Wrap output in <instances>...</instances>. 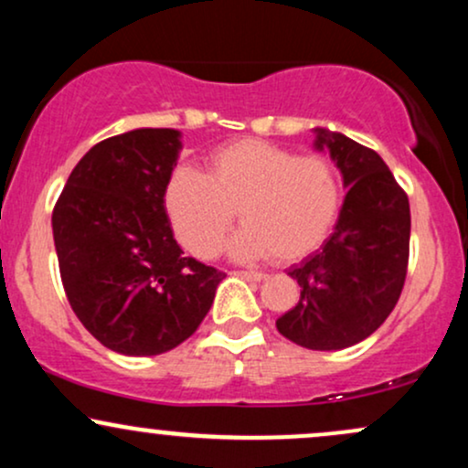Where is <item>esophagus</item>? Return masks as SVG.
Masks as SVG:
<instances>
[{"instance_id":"1","label":"esophagus","mask_w":468,"mask_h":468,"mask_svg":"<svg viewBox=\"0 0 468 468\" xmlns=\"http://www.w3.org/2000/svg\"><path fill=\"white\" fill-rule=\"evenodd\" d=\"M239 277L249 279V282H264L268 275H266V272H257V271H241Z\"/></svg>"}]
</instances>
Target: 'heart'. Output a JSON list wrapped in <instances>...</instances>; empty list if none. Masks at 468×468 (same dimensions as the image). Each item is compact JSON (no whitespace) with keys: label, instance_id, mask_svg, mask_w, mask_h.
<instances>
[{"label":"heart","instance_id":"obj_1","mask_svg":"<svg viewBox=\"0 0 468 468\" xmlns=\"http://www.w3.org/2000/svg\"><path fill=\"white\" fill-rule=\"evenodd\" d=\"M341 189L321 155H294L260 138L222 144L207 176L178 166L165 186V207L182 244L197 257L218 255L235 218L244 219L227 250L241 261H297L324 244L338 216Z\"/></svg>","mask_w":468,"mask_h":468}]
</instances>
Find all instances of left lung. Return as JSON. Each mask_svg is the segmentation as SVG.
<instances>
[{"label":"left lung","mask_w":468,"mask_h":468,"mask_svg":"<svg viewBox=\"0 0 468 468\" xmlns=\"http://www.w3.org/2000/svg\"><path fill=\"white\" fill-rule=\"evenodd\" d=\"M314 149L330 154L343 176L332 235L288 275L302 299L277 330L308 350H346L383 325L405 286L410 261V200L374 149L346 133L314 127Z\"/></svg>","instance_id":"8db88e82"}]
</instances>
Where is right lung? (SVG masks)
<instances>
[{
  "label": "right lung",
  "mask_w": 468,
  "mask_h": 468,
  "mask_svg": "<svg viewBox=\"0 0 468 468\" xmlns=\"http://www.w3.org/2000/svg\"><path fill=\"white\" fill-rule=\"evenodd\" d=\"M182 133L141 127L94 144L66 182L52 235L68 302L112 352L155 356L186 341L211 310L224 272L186 257L165 186Z\"/></svg>",
  "instance_id": "obj_1"
}]
</instances>
